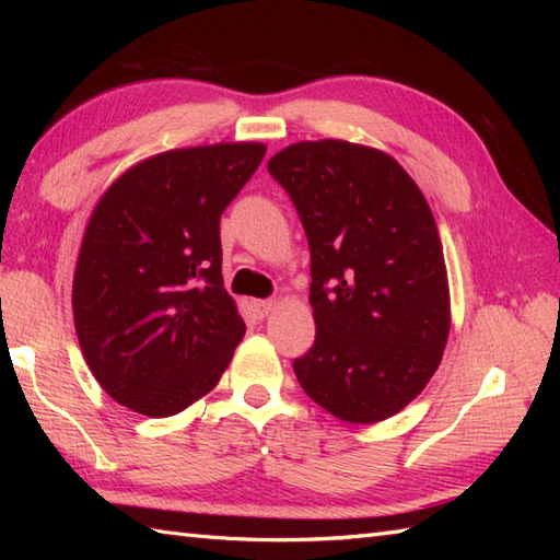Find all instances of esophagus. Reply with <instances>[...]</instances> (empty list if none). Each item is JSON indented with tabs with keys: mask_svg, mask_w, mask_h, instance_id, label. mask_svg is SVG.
<instances>
[{
	"mask_svg": "<svg viewBox=\"0 0 560 560\" xmlns=\"http://www.w3.org/2000/svg\"><path fill=\"white\" fill-rule=\"evenodd\" d=\"M273 305H277V303H273L271 299H267V301H255V303H253L255 315H257V317H267V315L273 311Z\"/></svg>",
	"mask_w": 560,
	"mask_h": 560,
	"instance_id": "esophagus-1",
	"label": "esophagus"
}]
</instances>
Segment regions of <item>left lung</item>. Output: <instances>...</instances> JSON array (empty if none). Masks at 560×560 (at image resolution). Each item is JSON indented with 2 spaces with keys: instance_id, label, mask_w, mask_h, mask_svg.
Masks as SVG:
<instances>
[{
  "instance_id": "left-lung-1",
  "label": "left lung",
  "mask_w": 560,
  "mask_h": 560,
  "mask_svg": "<svg viewBox=\"0 0 560 560\" xmlns=\"http://www.w3.org/2000/svg\"><path fill=\"white\" fill-rule=\"evenodd\" d=\"M311 245L315 343L293 361L305 395L349 423L389 419L438 371L447 273L421 189L377 149L301 141L267 163Z\"/></svg>"
}]
</instances>
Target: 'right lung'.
Listing matches in <instances>:
<instances>
[{
    "instance_id": "1",
    "label": "right lung",
    "mask_w": 560,
    "mask_h": 560,
    "mask_svg": "<svg viewBox=\"0 0 560 560\" xmlns=\"http://www.w3.org/2000/svg\"><path fill=\"white\" fill-rule=\"evenodd\" d=\"M265 151L255 141L165 151L98 201L71 305L83 359L122 407L173 416L229 368L245 323L223 289L219 221Z\"/></svg>"
}]
</instances>
